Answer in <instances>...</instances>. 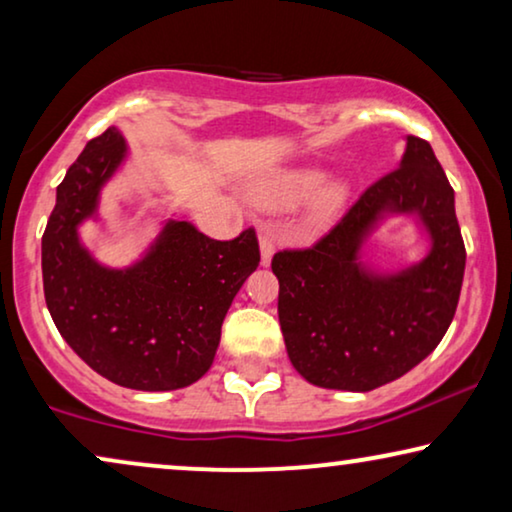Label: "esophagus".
Here are the masks:
<instances>
[{
    "label": "esophagus",
    "instance_id": "1",
    "mask_svg": "<svg viewBox=\"0 0 512 512\" xmlns=\"http://www.w3.org/2000/svg\"><path fill=\"white\" fill-rule=\"evenodd\" d=\"M258 244H261V263L270 265L272 254H275V240H272V235L261 233V237H258Z\"/></svg>",
    "mask_w": 512,
    "mask_h": 512
}]
</instances>
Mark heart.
Segmentation results:
<instances>
[{"mask_svg": "<svg viewBox=\"0 0 512 512\" xmlns=\"http://www.w3.org/2000/svg\"><path fill=\"white\" fill-rule=\"evenodd\" d=\"M251 198L268 212H289L312 198L307 221L312 228H324L345 207L349 181L342 177L324 181V172L317 167H300V170H284L261 179L251 191Z\"/></svg>", "mask_w": 512, "mask_h": 512, "instance_id": "b5f03b06", "label": "heart"}]
</instances>
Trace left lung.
Listing matches in <instances>:
<instances>
[{"label":"left lung","mask_w":512,"mask_h":512,"mask_svg":"<svg viewBox=\"0 0 512 512\" xmlns=\"http://www.w3.org/2000/svg\"><path fill=\"white\" fill-rule=\"evenodd\" d=\"M384 213L417 215L432 240L430 254L396 276H380L358 258ZM464 268L450 181L431 144L408 135L401 165L368 186L317 244L272 256L293 368L317 387L340 391L398 380L443 340Z\"/></svg>","instance_id":"8db88e82"}]
</instances>
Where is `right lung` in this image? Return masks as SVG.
<instances>
[{
  "label": "right lung",
  "mask_w": 512,
  "mask_h": 512,
  "mask_svg": "<svg viewBox=\"0 0 512 512\" xmlns=\"http://www.w3.org/2000/svg\"><path fill=\"white\" fill-rule=\"evenodd\" d=\"M128 144L118 128L90 139L58 186L41 237L44 296L53 324L95 373L139 391H172L212 366L221 324L261 251L254 228L221 242L170 219L142 261L104 268L79 240Z\"/></svg>",
  "instance_id": "1"
}]
</instances>
